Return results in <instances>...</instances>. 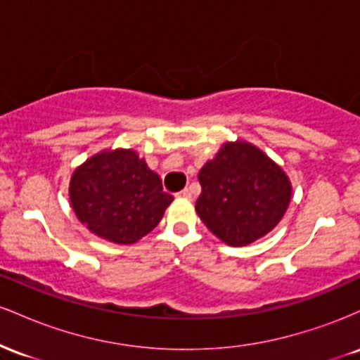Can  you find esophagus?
<instances>
[{
	"label": "esophagus",
	"mask_w": 360,
	"mask_h": 360,
	"mask_svg": "<svg viewBox=\"0 0 360 360\" xmlns=\"http://www.w3.org/2000/svg\"><path fill=\"white\" fill-rule=\"evenodd\" d=\"M177 196H179V198H186V200H191V189L184 188L183 191L177 193Z\"/></svg>",
	"instance_id": "34e87169"
}]
</instances>
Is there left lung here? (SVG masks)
<instances>
[{
	"mask_svg": "<svg viewBox=\"0 0 360 360\" xmlns=\"http://www.w3.org/2000/svg\"><path fill=\"white\" fill-rule=\"evenodd\" d=\"M200 218L226 245L243 247L269 233L291 201V183L249 142H226L198 174Z\"/></svg>",
	"mask_w": 360,
	"mask_h": 360,
	"instance_id": "1",
	"label": "left lung"
}]
</instances>
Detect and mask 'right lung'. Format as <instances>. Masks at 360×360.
Returning a JSON list of instances; mask_svg holds the SVG:
<instances>
[{"label": "right lung", "mask_w": 360, "mask_h": 360, "mask_svg": "<svg viewBox=\"0 0 360 360\" xmlns=\"http://www.w3.org/2000/svg\"><path fill=\"white\" fill-rule=\"evenodd\" d=\"M69 198L82 225L122 245L154 230L174 200L131 148L103 150L86 160L74 171Z\"/></svg>", "instance_id": "obj_1"}]
</instances>
